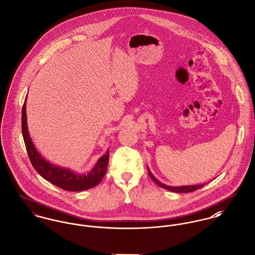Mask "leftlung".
I'll return each instance as SVG.
<instances>
[{
    "label": "left lung",
    "instance_id": "8db88e82",
    "mask_svg": "<svg viewBox=\"0 0 255 255\" xmlns=\"http://www.w3.org/2000/svg\"><path fill=\"white\" fill-rule=\"evenodd\" d=\"M147 171H148V175L150 176V177L153 179V181L156 183L157 185H159L160 187L162 188H165L169 191H172V192H176V193H188V192H193L197 189H200L202 188L205 184H196V185H185V186H169V185H166L162 182H160L158 179H157L155 176H153L149 169L147 168Z\"/></svg>",
    "mask_w": 255,
    "mask_h": 255
}]
</instances>
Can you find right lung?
Here are the masks:
<instances>
[{
	"mask_svg": "<svg viewBox=\"0 0 255 255\" xmlns=\"http://www.w3.org/2000/svg\"><path fill=\"white\" fill-rule=\"evenodd\" d=\"M21 122L22 135L28 155L33 167L39 173V176H42L44 179L56 185L57 187L68 191H83L98 185L107 172L110 156L109 149L107 150L106 154H104L99 159L90 173L77 174L70 169L62 168L51 164L41 156L39 151L36 149L28 132L26 117V99L22 107Z\"/></svg>",
	"mask_w": 255,
	"mask_h": 255,
	"instance_id": "right-lung-1",
	"label": "right lung"
}]
</instances>
